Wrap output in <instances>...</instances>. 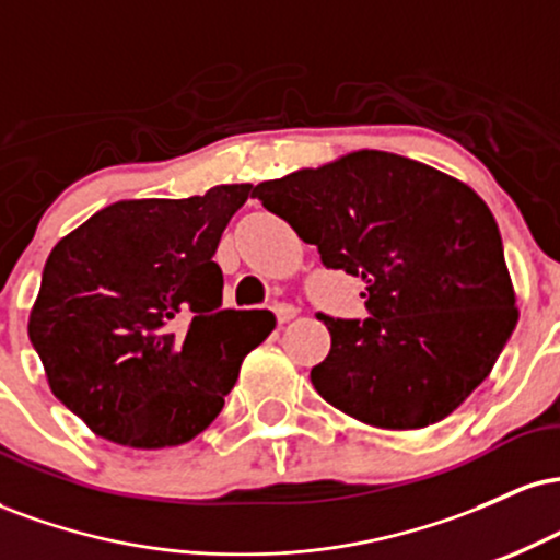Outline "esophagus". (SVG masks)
<instances>
[{"instance_id": "esophagus-1", "label": "esophagus", "mask_w": 560, "mask_h": 560, "mask_svg": "<svg viewBox=\"0 0 560 560\" xmlns=\"http://www.w3.org/2000/svg\"><path fill=\"white\" fill-rule=\"evenodd\" d=\"M273 313L276 318H279V324H287V320H292L298 316V307L289 305V302H279V305H273Z\"/></svg>"}]
</instances>
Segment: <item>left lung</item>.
<instances>
[{
	"label": "left lung",
	"instance_id": "1",
	"mask_svg": "<svg viewBox=\"0 0 560 560\" xmlns=\"http://www.w3.org/2000/svg\"><path fill=\"white\" fill-rule=\"evenodd\" d=\"M316 244L326 268L365 281V320L318 313L331 334L311 382L378 429H423L490 376L518 311L498 223L477 191L392 152L361 150L253 189Z\"/></svg>",
	"mask_w": 560,
	"mask_h": 560
}]
</instances>
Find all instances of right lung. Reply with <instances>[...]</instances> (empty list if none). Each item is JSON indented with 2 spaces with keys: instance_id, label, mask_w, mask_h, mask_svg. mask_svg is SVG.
I'll return each mask as SVG.
<instances>
[{
  "instance_id": "obj_1",
  "label": "right lung",
  "mask_w": 560,
  "mask_h": 560,
  "mask_svg": "<svg viewBox=\"0 0 560 560\" xmlns=\"http://www.w3.org/2000/svg\"><path fill=\"white\" fill-rule=\"evenodd\" d=\"M253 184L120 199L55 244L28 318L49 389L96 436L184 445L210 427L271 311H221L213 260Z\"/></svg>"
}]
</instances>
